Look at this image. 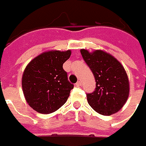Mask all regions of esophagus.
Listing matches in <instances>:
<instances>
[{"label":"esophagus","instance_id":"esophagus-1","mask_svg":"<svg viewBox=\"0 0 146 146\" xmlns=\"http://www.w3.org/2000/svg\"><path fill=\"white\" fill-rule=\"evenodd\" d=\"M75 85L77 86H80L82 85V82L81 81H78L76 83H75Z\"/></svg>","mask_w":146,"mask_h":146}]
</instances>
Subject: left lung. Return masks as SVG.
<instances>
[{
	"label": "left lung",
	"instance_id": "1",
	"mask_svg": "<svg viewBox=\"0 0 146 146\" xmlns=\"http://www.w3.org/2000/svg\"><path fill=\"white\" fill-rule=\"evenodd\" d=\"M80 52L96 81L94 91L86 94L89 104L103 115L119 111L127 101L130 91L123 66L113 56L103 50L90 52L86 49H81Z\"/></svg>",
	"mask_w": 146,
	"mask_h": 146
}]
</instances>
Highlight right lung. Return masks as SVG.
Returning <instances> with one entry per match:
<instances>
[{"label": "right lung", "mask_w": 146, "mask_h": 146, "mask_svg": "<svg viewBox=\"0 0 146 146\" xmlns=\"http://www.w3.org/2000/svg\"><path fill=\"white\" fill-rule=\"evenodd\" d=\"M71 50H52L38 55L29 63L22 77V88L27 104L42 114H49L65 104L74 88L63 69Z\"/></svg>", "instance_id": "right-lung-1"}]
</instances>
